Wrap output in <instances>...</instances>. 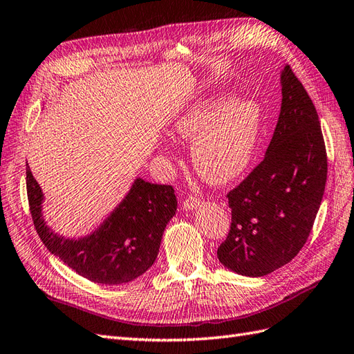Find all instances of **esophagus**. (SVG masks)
Masks as SVG:
<instances>
[{
    "label": "esophagus",
    "instance_id": "obj_1",
    "mask_svg": "<svg viewBox=\"0 0 354 354\" xmlns=\"http://www.w3.org/2000/svg\"><path fill=\"white\" fill-rule=\"evenodd\" d=\"M200 203H201L200 198L191 195V196H187L186 200L183 201V207H185L186 210H194V209H196L198 205H200Z\"/></svg>",
    "mask_w": 354,
    "mask_h": 354
}]
</instances>
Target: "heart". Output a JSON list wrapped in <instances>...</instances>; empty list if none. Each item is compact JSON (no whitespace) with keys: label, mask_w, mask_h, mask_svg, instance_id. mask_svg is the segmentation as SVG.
Returning <instances> with one entry per match:
<instances>
[{"label":"heart","mask_w":354,"mask_h":354,"mask_svg":"<svg viewBox=\"0 0 354 354\" xmlns=\"http://www.w3.org/2000/svg\"><path fill=\"white\" fill-rule=\"evenodd\" d=\"M260 109L254 102L204 100L177 118L174 133L192 142L195 171L212 185H223L239 177L255 149Z\"/></svg>","instance_id":"heart-1"}]
</instances>
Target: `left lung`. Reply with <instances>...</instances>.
Returning a JSON list of instances; mask_svg holds the SVG:
<instances>
[{"instance_id":"8db88e82","label":"left lung","mask_w":354,"mask_h":354,"mask_svg":"<svg viewBox=\"0 0 354 354\" xmlns=\"http://www.w3.org/2000/svg\"><path fill=\"white\" fill-rule=\"evenodd\" d=\"M282 105L264 159L227 194L231 225L219 261L245 277H264L295 258L323 200L327 153L311 97L287 64Z\"/></svg>"}]
</instances>
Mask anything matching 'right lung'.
I'll use <instances>...</instances> for the list:
<instances>
[{
  "label": "right lung",
  "instance_id": "1",
  "mask_svg": "<svg viewBox=\"0 0 354 354\" xmlns=\"http://www.w3.org/2000/svg\"><path fill=\"white\" fill-rule=\"evenodd\" d=\"M30 213L40 240L50 254L81 277L97 283H124L149 270L159 252L163 230L177 210L171 185L136 178L131 192L91 236L67 240L41 219V189L27 167Z\"/></svg>",
  "mask_w": 354,
  "mask_h": 354
}]
</instances>
